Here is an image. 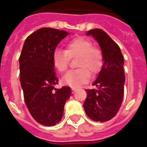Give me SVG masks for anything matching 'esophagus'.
Returning a JSON list of instances; mask_svg holds the SVG:
<instances>
[{"label":"esophagus","mask_w":147,"mask_h":147,"mask_svg":"<svg viewBox=\"0 0 147 147\" xmlns=\"http://www.w3.org/2000/svg\"><path fill=\"white\" fill-rule=\"evenodd\" d=\"M77 90V88H73V87H71V91H72V93H74Z\"/></svg>","instance_id":"1"}]
</instances>
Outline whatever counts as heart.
<instances>
[{"instance_id":"b5f03b06","label":"heart","mask_w":147,"mask_h":147,"mask_svg":"<svg viewBox=\"0 0 147 147\" xmlns=\"http://www.w3.org/2000/svg\"><path fill=\"white\" fill-rule=\"evenodd\" d=\"M90 40L77 38L66 45V50L56 49L52 54V63L59 72L65 71L70 58H76V70L69 71L61 78L64 85L77 88L88 82L90 75L96 76L103 65V56L100 49L95 48Z\"/></svg>"}]
</instances>
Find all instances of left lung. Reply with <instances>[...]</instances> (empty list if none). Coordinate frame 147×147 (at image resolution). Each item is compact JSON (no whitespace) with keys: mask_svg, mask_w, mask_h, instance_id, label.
<instances>
[{"mask_svg":"<svg viewBox=\"0 0 147 147\" xmlns=\"http://www.w3.org/2000/svg\"><path fill=\"white\" fill-rule=\"evenodd\" d=\"M86 35L96 39L103 56V65L93 82L96 89H87L83 104L86 113L96 122L110 120L123 102L125 75L123 54L118 45L102 29H92Z\"/></svg>","mask_w":147,"mask_h":147,"instance_id":"1","label":"left lung"}]
</instances>
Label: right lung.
I'll use <instances>...</instances> for the list:
<instances>
[{
	"mask_svg": "<svg viewBox=\"0 0 147 147\" xmlns=\"http://www.w3.org/2000/svg\"><path fill=\"white\" fill-rule=\"evenodd\" d=\"M69 32L42 28L29 35L19 58L20 82L27 107L38 123L55 126L61 120L64 106L71 88H56L59 79L52 63V54Z\"/></svg>",
	"mask_w": 147,
	"mask_h": 147,
	"instance_id": "add662e5",
	"label": "right lung"
}]
</instances>
